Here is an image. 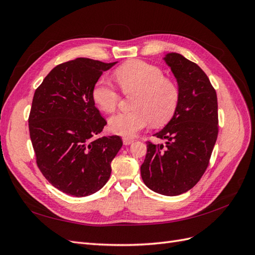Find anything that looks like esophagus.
<instances>
[{"label":"esophagus","mask_w":255,"mask_h":255,"mask_svg":"<svg viewBox=\"0 0 255 255\" xmlns=\"http://www.w3.org/2000/svg\"><path fill=\"white\" fill-rule=\"evenodd\" d=\"M122 140H123V144H126V145L130 144V143L134 141L133 138H129V137H123Z\"/></svg>","instance_id":"1"}]
</instances>
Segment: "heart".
I'll use <instances>...</instances> for the list:
<instances>
[{
	"label": "heart",
	"instance_id": "1",
	"mask_svg": "<svg viewBox=\"0 0 255 255\" xmlns=\"http://www.w3.org/2000/svg\"><path fill=\"white\" fill-rule=\"evenodd\" d=\"M122 92L132 95L134 110L119 113L109 121L113 133L132 137L150 126L159 127L170 120L176 111L180 91L173 81L165 78L161 69L142 60H129L114 71ZM91 97L100 111L114 113L120 101L118 90L105 79H100L91 90Z\"/></svg>",
	"mask_w": 255,
	"mask_h": 255
}]
</instances>
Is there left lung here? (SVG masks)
<instances>
[{"label":"left lung","instance_id":"obj_1","mask_svg":"<svg viewBox=\"0 0 255 255\" xmlns=\"http://www.w3.org/2000/svg\"><path fill=\"white\" fill-rule=\"evenodd\" d=\"M179 84L180 100L172 119L154 134L166 144L146 141L140 172L153 191L177 196L191 189L210 164L218 136L216 90L197 64L177 53L165 57Z\"/></svg>","mask_w":255,"mask_h":255}]
</instances>
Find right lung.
Listing matches in <instances>:
<instances>
[{
	"mask_svg": "<svg viewBox=\"0 0 255 255\" xmlns=\"http://www.w3.org/2000/svg\"><path fill=\"white\" fill-rule=\"evenodd\" d=\"M116 63L76 58L53 68L34 94L28 116L36 163L54 187L86 197L109 181L111 163L122 146L117 136L96 138L106 120L91 90Z\"/></svg>",
	"mask_w": 255,
	"mask_h": 255,
	"instance_id": "right-lung-1",
	"label": "right lung"
}]
</instances>
